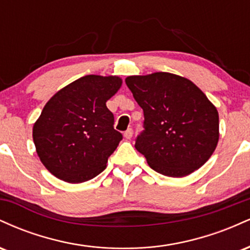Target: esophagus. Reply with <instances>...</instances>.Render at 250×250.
<instances>
[{
  "label": "esophagus",
  "mask_w": 250,
  "mask_h": 250,
  "mask_svg": "<svg viewBox=\"0 0 250 250\" xmlns=\"http://www.w3.org/2000/svg\"><path fill=\"white\" fill-rule=\"evenodd\" d=\"M123 135H125V139H127V140H130V139H131V136H133V129H131V128L127 129V130L125 131V134H123Z\"/></svg>",
  "instance_id": "esophagus-1"
}]
</instances>
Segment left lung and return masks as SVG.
I'll return each mask as SVG.
<instances>
[{
	"instance_id": "obj_1",
	"label": "left lung",
	"mask_w": 250,
	"mask_h": 250,
	"mask_svg": "<svg viewBox=\"0 0 250 250\" xmlns=\"http://www.w3.org/2000/svg\"><path fill=\"white\" fill-rule=\"evenodd\" d=\"M143 109L145 130L135 148L149 167L170 177H185L208 161L219 142V113L201 89L171 73L125 79Z\"/></svg>"
}]
</instances>
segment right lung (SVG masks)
Returning a JSON list of instances; mask_svg holds the SVG:
<instances>
[{
	"label": "right lung",
	"mask_w": 250,
	"mask_h": 250,
	"mask_svg": "<svg viewBox=\"0 0 250 250\" xmlns=\"http://www.w3.org/2000/svg\"><path fill=\"white\" fill-rule=\"evenodd\" d=\"M119 76L85 75L60 89L34 123L36 153L57 179L81 183L102 173L122 134L105 102L119 91Z\"/></svg>",
	"instance_id": "1"
}]
</instances>
